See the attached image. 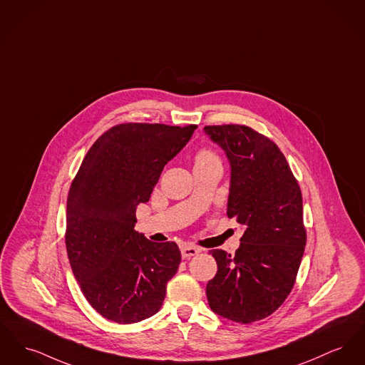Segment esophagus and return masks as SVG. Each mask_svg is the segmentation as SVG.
I'll list each match as a JSON object with an SVG mask.
<instances>
[{
    "label": "esophagus",
    "instance_id": "esophagus-1",
    "mask_svg": "<svg viewBox=\"0 0 365 365\" xmlns=\"http://www.w3.org/2000/svg\"><path fill=\"white\" fill-rule=\"evenodd\" d=\"M180 252H182L183 259H189V257H195L197 254H200L201 250L197 247H192V245H185V247H182Z\"/></svg>",
    "mask_w": 365,
    "mask_h": 365
}]
</instances>
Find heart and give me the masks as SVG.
Segmentation results:
<instances>
[{
	"label": "heart",
	"mask_w": 365,
	"mask_h": 365,
	"mask_svg": "<svg viewBox=\"0 0 365 365\" xmlns=\"http://www.w3.org/2000/svg\"><path fill=\"white\" fill-rule=\"evenodd\" d=\"M214 157H216V155L212 151L202 149V150H200L195 154V161H202V160H208V158H214Z\"/></svg>",
	"instance_id": "obj_1"
}]
</instances>
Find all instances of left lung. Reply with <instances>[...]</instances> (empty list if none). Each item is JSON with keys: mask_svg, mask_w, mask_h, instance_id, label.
I'll list each match as a JSON object with an SVG mask.
<instances>
[{"mask_svg": "<svg viewBox=\"0 0 365 365\" xmlns=\"http://www.w3.org/2000/svg\"><path fill=\"white\" fill-rule=\"evenodd\" d=\"M230 161L227 216L245 232L235 255L212 250L217 264L207 284L216 314L250 324L273 314L294 288L306 245L302 192L282 151L240 124L207 125Z\"/></svg>", "mask_w": 365, "mask_h": 365, "instance_id": "left-lung-1", "label": "left lung"}]
</instances>
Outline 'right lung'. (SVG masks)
Wrapping results in <instances>:
<instances>
[{
    "mask_svg": "<svg viewBox=\"0 0 365 365\" xmlns=\"http://www.w3.org/2000/svg\"><path fill=\"white\" fill-rule=\"evenodd\" d=\"M197 125L127 123L106 130L86 153L67 195L66 250L89 304L118 324L155 314L176 274L180 251L133 226L172 160Z\"/></svg>",
    "mask_w": 365,
    "mask_h": 365,
    "instance_id": "1",
    "label": "right lung"
}]
</instances>
